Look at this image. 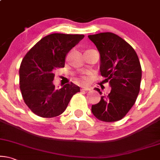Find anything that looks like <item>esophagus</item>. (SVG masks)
Wrapping results in <instances>:
<instances>
[{
	"mask_svg": "<svg viewBox=\"0 0 160 160\" xmlns=\"http://www.w3.org/2000/svg\"><path fill=\"white\" fill-rule=\"evenodd\" d=\"M91 90L90 88L88 87H81V91H89Z\"/></svg>",
	"mask_w": 160,
	"mask_h": 160,
	"instance_id": "obj_1",
	"label": "esophagus"
}]
</instances>
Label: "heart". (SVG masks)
Segmentation results:
<instances>
[{
    "label": "heart",
    "mask_w": 160,
    "mask_h": 160,
    "mask_svg": "<svg viewBox=\"0 0 160 160\" xmlns=\"http://www.w3.org/2000/svg\"><path fill=\"white\" fill-rule=\"evenodd\" d=\"M82 80H83V82H85V83H86L87 82H88V78H82Z\"/></svg>",
    "instance_id": "b5f03b06"
}]
</instances>
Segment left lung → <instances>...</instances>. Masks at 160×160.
I'll list each match as a JSON object with an SVG mask.
<instances>
[{
  "label": "left lung",
  "mask_w": 160,
  "mask_h": 160,
  "mask_svg": "<svg viewBox=\"0 0 160 160\" xmlns=\"http://www.w3.org/2000/svg\"><path fill=\"white\" fill-rule=\"evenodd\" d=\"M88 38L100 53V72L109 82L111 91L92 105L96 118L105 122L122 119L137 99L141 82L142 69L138 56L130 44L116 34L106 32ZM99 93V88H95Z\"/></svg>",
  "instance_id": "8db88e82"
}]
</instances>
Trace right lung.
I'll return each instance as SVG.
<instances>
[{"label": "right lung", "mask_w": 160, "mask_h": 160, "mask_svg": "<svg viewBox=\"0 0 160 160\" xmlns=\"http://www.w3.org/2000/svg\"><path fill=\"white\" fill-rule=\"evenodd\" d=\"M84 38L82 34L52 33L46 36L26 53L20 67V88L29 109L42 118L63 113L80 87L73 82L56 89L54 71L64 67L66 55Z\"/></svg>", "instance_id": "right-lung-1"}]
</instances>
